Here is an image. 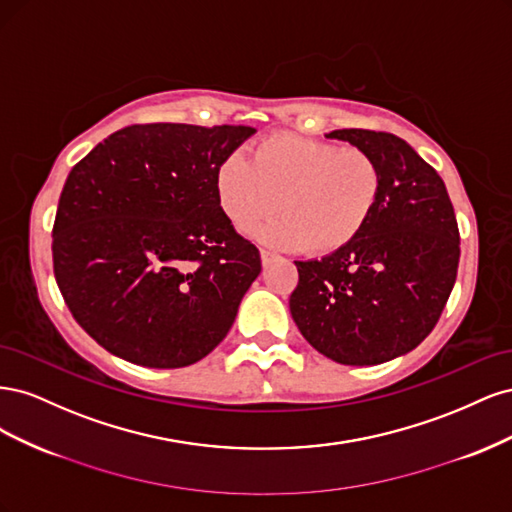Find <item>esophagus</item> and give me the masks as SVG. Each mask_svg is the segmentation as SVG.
<instances>
[{
  "label": "esophagus",
  "instance_id": "obj_1",
  "mask_svg": "<svg viewBox=\"0 0 512 512\" xmlns=\"http://www.w3.org/2000/svg\"><path fill=\"white\" fill-rule=\"evenodd\" d=\"M260 260H262V265H271V262L275 260V254L273 252H269V250H260Z\"/></svg>",
  "mask_w": 512,
  "mask_h": 512
}]
</instances>
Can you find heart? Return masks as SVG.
<instances>
[{"mask_svg":"<svg viewBox=\"0 0 512 512\" xmlns=\"http://www.w3.org/2000/svg\"><path fill=\"white\" fill-rule=\"evenodd\" d=\"M384 188L380 162L361 147L277 132L230 153L215 168V192L228 222L250 230L277 211L284 215L256 235L277 247L312 254L342 250L374 215Z\"/></svg>","mask_w":512,"mask_h":512,"instance_id":"obj_1","label":"heart"}]
</instances>
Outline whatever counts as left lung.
Returning a JSON list of instances; mask_svg holds the SVG:
<instances>
[{"label":"left lung","mask_w":512,"mask_h":512,"mask_svg":"<svg viewBox=\"0 0 512 512\" xmlns=\"http://www.w3.org/2000/svg\"><path fill=\"white\" fill-rule=\"evenodd\" d=\"M374 156L380 203L361 235L322 260H297L290 314L320 354L378 365L414 350L436 327L459 265V228L436 168L395 134L335 130Z\"/></svg>","instance_id":"obj_1"}]
</instances>
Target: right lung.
Instances as JSON below:
<instances>
[{
    "instance_id": "1",
    "label": "right lung",
    "mask_w": 512,
    "mask_h": 512,
    "mask_svg": "<svg viewBox=\"0 0 512 512\" xmlns=\"http://www.w3.org/2000/svg\"><path fill=\"white\" fill-rule=\"evenodd\" d=\"M254 132L136 123L70 170L53 271L74 320L102 348L173 369L226 337L260 254L222 213L215 168Z\"/></svg>"
}]
</instances>
